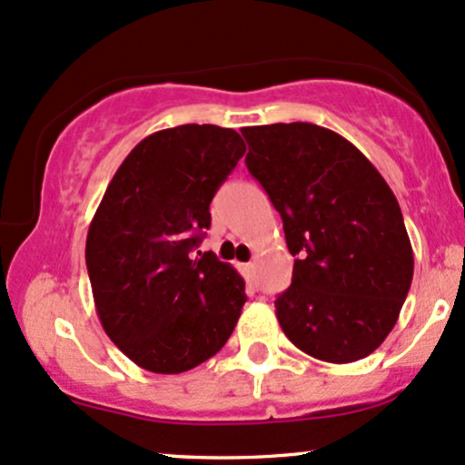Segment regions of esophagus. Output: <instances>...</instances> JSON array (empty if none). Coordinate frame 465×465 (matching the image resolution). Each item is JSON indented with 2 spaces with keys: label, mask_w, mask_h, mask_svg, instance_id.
<instances>
[{
  "label": "esophagus",
  "mask_w": 465,
  "mask_h": 465,
  "mask_svg": "<svg viewBox=\"0 0 465 465\" xmlns=\"http://www.w3.org/2000/svg\"><path fill=\"white\" fill-rule=\"evenodd\" d=\"M242 272H244V275H247V280H252L253 273H256V262L242 264Z\"/></svg>",
  "instance_id": "1"
}]
</instances>
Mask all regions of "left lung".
<instances>
[{"label": "left lung", "mask_w": 465, "mask_h": 465, "mask_svg": "<svg viewBox=\"0 0 465 465\" xmlns=\"http://www.w3.org/2000/svg\"><path fill=\"white\" fill-rule=\"evenodd\" d=\"M247 170L282 216L293 260L275 300L284 335L331 364L371 355L400 318L412 247L400 203L338 132L313 124L244 127Z\"/></svg>", "instance_id": "8db88e82"}]
</instances>
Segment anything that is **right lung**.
<instances>
[{
  "label": "right lung",
  "instance_id": "add662e5",
  "mask_svg": "<svg viewBox=\"0 0 465 465\" xmlns=\"http://www.w3.org/2000/svg\"><path fill=\"white\" fill-rule=\"evenodd\" d=\"M242 154L229 127L154 132L125 156L96 207L85 241L96 315L150 373L203 364L241 318L242 275L196 247L212 224L209 203Z\"/></svg>",
  "mask_w": 465,
  "mask_h": 465
}]
</instances>
